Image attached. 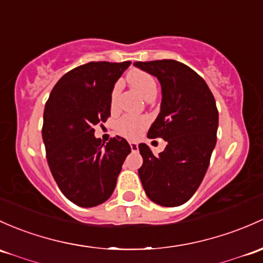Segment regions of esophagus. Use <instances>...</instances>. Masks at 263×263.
<instances>
[{
  "label": "esophagus",
  "mask_w": 263,
  "mask_h": 263,
  "mask_svg": "<svg viewBox=\"0 0 263 263\" xmlns=\"http://www.w3.org/2000/svg\"><path fill=\"white\" fill-rule=\"evenodd\" d=\"M129 146H131L132 151H137L139 150V143L135 142V141H129Z\"/></svg>",
  "instance_id": "obj_1"
}]
</instances>
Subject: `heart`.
Returning a JSON list of instances; mask_svg holds the SVG:
<instances>
[{"label": "heart", "instance_id": "obj_1", "mask_svg": "<svg viewBox=\"0 0 263 263\" xmlns=\"http://www.w3.org/2000/svg\"><path fill=\"white\" fill-rule=\"evenodd\" d=\"M127 82L146 101H153L157 95V84L153 76L142 70H131L127 74ZM118 93V84L115 85L110 95L112 103H115ZM148 121L145 117H132L124 116L117 122V131L124 137L137 139L143 129L147 127Z\"/></svg>", "mask_w": 263, "mask_h": 263}]
</instances>
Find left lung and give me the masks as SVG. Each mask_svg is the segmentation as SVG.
I'll return each mask as SVG.
<instances>
[{
  "mask_svg": "<svg viewBox=\"0 0 263 263\" xmlns=\"http://www.w3.org/2000/svg\"><path fill=\"white\" fill-rule=\"evenodd\" d=\"M134 65L160 82V113L147 137L167 142L157 156L146 143H140L141 182L154 203L179 206L194 195L208 170L217 142L215 99L204 79L180 62L164 59Z\"/></svg>",
  "mask_w": 263,
  "mask_h": 263,
  "instance_id": "1",
  "label": "left lung"
}]
</instances>
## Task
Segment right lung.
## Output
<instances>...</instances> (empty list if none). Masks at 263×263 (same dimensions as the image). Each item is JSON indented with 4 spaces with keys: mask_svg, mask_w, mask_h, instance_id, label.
Returning a JSON list of instances; mask_svg holds the SVG:
<instances>
[{
    "mask_svg": "<svg viewBox=\"0 0 263 263\" xmlns=\"http://www.w3.org/2000/svg\"><path fill=\"white\" fill-rule=\"evenodd\" d=\"M131 62H92L68 71L44 109L43 141L49 167L71 203L90 208L109 199L131 146L116 136L104 145L96 124L110 116V95Z\"/></svg>",
    "mask_w": 263,
    "mask_h": 263,
    "instance_id": "obj_1",
    "label": "right lung"
}]
</instances>
